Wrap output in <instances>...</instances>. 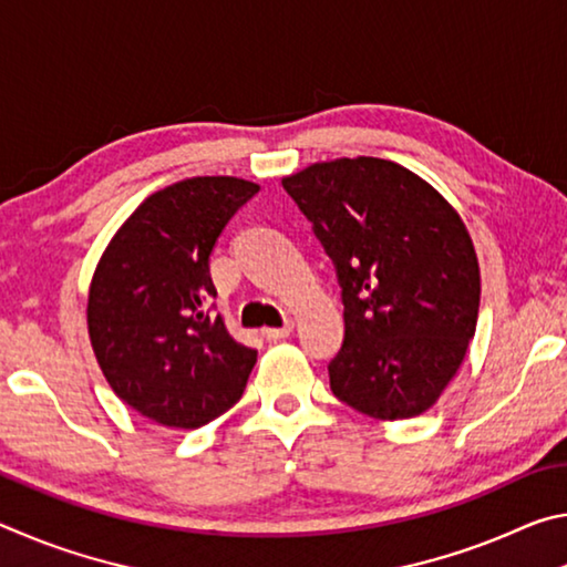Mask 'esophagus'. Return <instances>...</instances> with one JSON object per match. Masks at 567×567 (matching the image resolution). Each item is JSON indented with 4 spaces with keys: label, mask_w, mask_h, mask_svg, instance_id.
<instances>
[{
    "label": "esophagus",
    "mask_w": 567,
    "mask_h": 567,
    "mask_svg": "<svg viewBox=\"0 0 567 567\" xmlns=\"http://www.w3.org/2000/svg\"><path fill=\"white\" fill-rule=\"evenodd\" d=\"M292 330H295V322L287 320L282 328H265L262 334H265L267 340H285V338H290Z\"/></svg>",
    "instance_id": "obj_1"
}]
</instances>
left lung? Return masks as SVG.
<instances>
[{"mask_svg": "<svg viewBox=\"0 0 567 567\" xmlns=\"http://www.w3.org/2000/svg\"><path fill=\"white\" fill-rule=\"evenodd\" d=\"M282 185L342 287L344 342L328 364L334 398L375 420L422 415L475 334L480 267L465 223L390 159L315 162Z\"/></svg>", "mask_w": 567, "mask_h": 567, "instance_id": "obj_1", "label": "left lung"}]
</instances>
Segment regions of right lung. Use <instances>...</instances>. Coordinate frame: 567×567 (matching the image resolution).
Instances as JSON below:
<instances>
[{
	"instance_id": "add662e5",
	"label": "right lung",
	"mask_w": 567,
	"mask_h": 567,
	"mask_svg": "<svg viewBox=\"0 0 567 567\" xmlns=\"http://www.w3.org/2000/svg\"><path fill=\"white\" fill-rule=\"evenodd\" d=\"M260 185L189 177L150 195L94 270L87 330L110 388L142 417L195 430L243 398L257 350L213 315L209 255Z\"/></svg>"
}]
</instances>
